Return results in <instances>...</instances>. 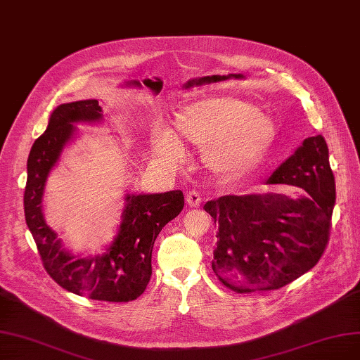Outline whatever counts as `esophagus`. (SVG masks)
<instances>
[{"label": "esophagus", "mask_w": 360, "mask_h": 360, "mask_svg": "<svg viewBox=\"0 0 360 360\" xmlns=\"http://www.w3.org/2000/svg\"><path fill=\"white\" fill-rule=\"evenodd\" d=\"M185 200H187V205L190 207H198L202 203V197L197 191H190L187 193V197H185Z\"/></svg>", "instance_id": "1"}]
</instances>
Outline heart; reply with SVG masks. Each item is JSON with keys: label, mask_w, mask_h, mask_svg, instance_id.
<instances>
[{"label": "heart", "mask_w": 360, "mask_h": 360, "mask_svg": "<svg viewBox=\"0 0 360 360\" xmlns=\"http://www.w3.org/2000/svg\"><path fill=\"white\" fill-rule=\"evenodd\" d=\"M175 133L163 130L154 138L157 153L181 158L182 145L202 150L203 166L218 178L238 179L255 170L278 138L274 120L257 105L236 98H210L187 106L173 120Z\"/></svg>", "instance_id": "b5f03b06"}]
</instances>
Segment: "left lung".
Instances as JSON below:
<instances>
[{
  "label": "left lung",
  "mask_w": 360,
  "mask_h": 360,
  "mask_svg": "<svg viewBox=\"0 0 360 360\" xmlns=\"http://www.w3.org/2000/svg\"><path fill=\"white\" fill-rule=\"evenodd\" d=\"M267 184L294 185L305 194L222 195L203 206L218 227L212 270L237 294L294 282L319 262L329 240L335 179L322 135L304 139Z\"/></svg>",
  "instance_id": "1"
}]
</instances>
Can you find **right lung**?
I'll list each match as a JSON object with an SVG mask.
<instances>
[{
  "label": "right lung",
  "mask_w": 360,
  "mask_h": 360,
  "mask_svg": "<svg viewBox=\"0 0 360 360\" xmlns=\"http://www.w3.org/2000/svg\"><path fill=\"white\" fill-rule=\"evenodd\" d=\"M96 99L62 103L51 112L46 131L28 157L23 206L26 225L34 237L43 265L59 286L90 300L127 302L136 300L151 278L154 242L165 225L184 207V194L173 190L158 194H127L117 236L101 255L83 257L65 249L46 224L43 194L46 181L79 123H101Z\"/></svg>",
  "instance_id": "add662e5"
}]
</instances>
